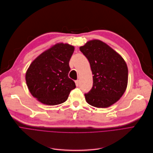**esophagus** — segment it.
Instances as JSON below:
<instances>
[{"label":"esophagus","instance_id":"esophagus-1","mask_svg":"<svg viewBox=\"0 0 153 153\" xmlns=\"http://www.w3.org/2000/svg\"><path fill=\"white\" fill-rule=\"evenodd\" d=\"M75 83H76V85L77 87H78L79 85V80H75Z\"/></svg>","mask_w":153,"mask_h":153}]
</instances>
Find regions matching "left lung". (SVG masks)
Masks as SVG:
<instances>
[{"instance_id":"8db88e82","label":"left lung","mask_w":153,"mask_h":153,"mask_svg":"<svg viewBox=\"0 0 153 153\" xmlns=\"http://www.w3.org/2000/svg\"><path fill=\"white\" fill-rule=\"evenodd\" d=\"M87 58L93 76V86L85 97L97 108H107L123 95L128 82V68L124 59L99 40L87 42L80 47Z\"/></svg>"}]
</instances>
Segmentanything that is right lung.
<instances>
[{
  "instance_id": "1",
  "label": "right lung",
  "mask_w": 153,
  "mask_h": 153,
  "mask_svg": "<svg viewBox=\"0 0 153 153\" xmlns=\"http://www.w3.org/2000/svg\"><path fill=\"white\" fill-rule=\"evenodd\" d=\"M74 47L57 44L40 55L26 74V84L32 95L47 105L63 103L76 86L69 78V65Z\"/></svg>"
}]
</instances>
